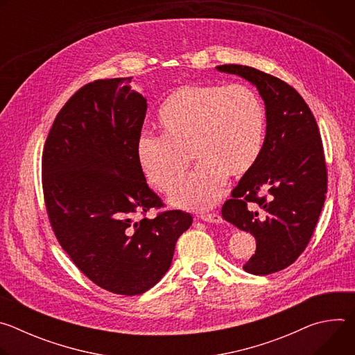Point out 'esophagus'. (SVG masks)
Wrapping results in <instances>:
<instances>
[{"label":"esophagus","mask_w":355,"mask_h":355,"mask_svg":"<svg viewBox=\"0 0 355 355\" xmlns=\"http://www.w3.org/2000/svg\"><path fill=\"white\" fill-rule=\"evenodd\" d=\"M199 218H200V220L208 222V223H222L223 222L222 216L218 214H202Z\"/></svg>","instance_id":"obj_1"}]
</instances>
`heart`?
Returning a JSON list of instances; mask_svg holds the SVG:
<instances>
[{
    "mask_svg": "<svg viewBox=\"0 0 355 355\" xmlns=\"http://www.w3.org/2000/svg\"><path fill=\"white\" fill-rule=\"evenodd\" d=\"M160 136L141 135L136 157L146 181L171 192L184 178L189 155L198 170L170 196V205L207 211L222 195L226 175L241 177L264 143L266 111L251 88L187 84L174 89L156 116Z\"/></svg>",
    "mask_w": 355,
    "mask_h": 355,
    "instance_id": "b5f03b06",
    "label": "heart"
}]
</instances>
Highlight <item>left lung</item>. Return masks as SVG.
Masks as SVG:
<instances>
[{"label": "left lung", "instance_id": "obj_1", "mask_svg": "<svg viewBox=\"0 0 355 355\" xmlns=\"http://www.w3.org/2000/svg\"><path fill=\"white\" fill-rule=\"evenodd\" d=\"M216 70L247 80L266 105L261 153L225 202L222 216L256 239V254L243 270L268 275L296 261L313 234L327 189L322 139L305 101L282 80L240 64ZM260 193L269 198L259 197ZM248 201L261 211L248 210Z\"/></svg>", "mask_w": 355, "mask_h": 355}]
</instances>
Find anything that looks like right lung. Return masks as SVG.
Listing matches in <instances>:
<instances>
[{
    "mask_svg": "<svg viewBox=\"0 0 355 355\" xmlns=\"http://www.w3.org/2000/svg\"><path fill=\"white\" fill-rule=\"evenodd\" d=\"M130 81L98 80L78 89L58 114L42 157L44 202L60 245L94 284L128 296L163 278L192 223L182 211L132 219L163 204L137 163L147 104Z\"/></svg>",
    "mask_w": 355,
    "mask_h": 355,
    "instance_id": "1",
    "label": "right lung"
}]
</instances>
